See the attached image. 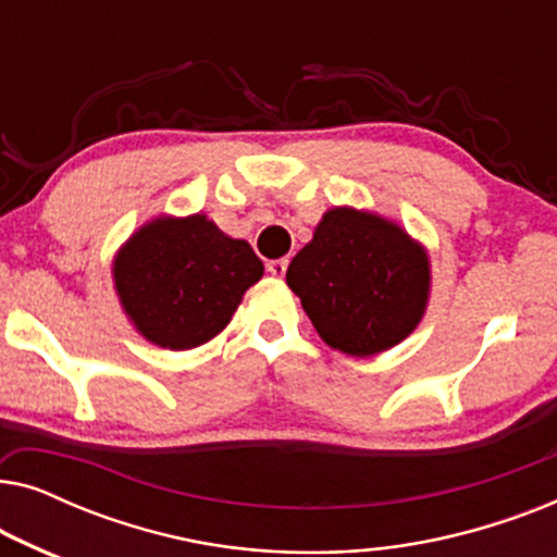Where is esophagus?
Wrapping results in <instances>:
<instances>
[{
  "label": "esophagus",
  "mask_w": 557,
  "mask_h": 557,
  "mask_svg": "<svg viewBox=\"0 0 557 557\" xmlns=\"http://www.w3.org/2000/svg\"><path fill=\"white\" fill-rule=\"evenodd\" d=\"M286 265H288L286 258H278V261H269V265H265V269H269L271 276L281 278V276H284V273H286Z\"/></svg>",
  "instance_id": "obj_1"
}]
</instances>
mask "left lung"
<instances>
[{"instance_id": "obj_1", "label": "left lung", "mask_w": 557, "mask_h": 557, "mask_svg": "<svg viewBox=\"0 0 557 557\" xmlns=\"http://www.w3.org/2000/svg\"><path fill=\"white\" fill-rule=\"evenodd\" d=\"M286 284L326 345L372 357L421 324L431 299V258L395 220L342 205L324 212L288 263Z\"/></svg>"}]
</instances>
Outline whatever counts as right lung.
Instances as JSON below:
<instances>
[{"mask_svg": "<svg viewBox=\"0 0 557 557\" xmlns=\"http://www.w3.org/2000/svg\"><path fill=\"white\" fill-rule=\"evenodd\" d=\"M113 288L134 330L151 345L195 349L218 337L243 294L263 276L248 240L231 238L208 215H157L116 250Z\"/></svg>", "mask_w": 557, "mask_h": 557, "instance_id": "1", "label": "right lung"}]
</instances>
